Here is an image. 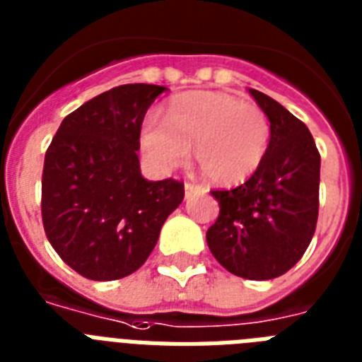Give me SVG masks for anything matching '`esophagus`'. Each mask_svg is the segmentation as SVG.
<instances>
[{
	"mask_svg": "<svg viewBox=\"0 0 362 362\" xmlns=\"http://www.w3.org/2000/svg\"><path fill=\"white\" fill-rule=\"evenodd\" d=\"M203 192V188L199 185H194V183H187L185 185V198H192L194 194H199Z\"/></svg>",
	"mask_w": 362,
	"mask_h": 362,
	"instance_id": "obj_1",
	"label": "esophagus"
}]
</instances>
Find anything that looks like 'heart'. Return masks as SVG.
Segmentation results:
<instances>
[{
  "label": "heart",
  "mask_w": 362,
  "mask_h": 362,
  "mask_svg": "<svg viewBox=\"0 0 362 362\" xmlns=\"http://www.w3.org/2000/svg\"><path fill=\"white\" fill-rule=\"evenodd\" d=\"M272 127L261 107L218 90L181 92L170 100L166 120L146 116L140 146L149 164L172 172L194 159L209 183L231 188L246 183L268 155Z\"/></svg>",
  "instance_id": "heart-1"
}]
</instances>
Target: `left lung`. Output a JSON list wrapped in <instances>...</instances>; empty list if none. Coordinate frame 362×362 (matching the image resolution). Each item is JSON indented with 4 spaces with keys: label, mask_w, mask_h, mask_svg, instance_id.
<instances>
[{
    "label": "left lung",
    "mask_w": 362,
    "mask_h": 362,
    "mask_svg": "<svg viewBox=\"0 0 362 362\" xmlns=\"http://www.w3.org/2000/svg\"><path fill=\"white\" fill-rule=\"evenodd\" d=\"M250 94L270 120V148L246 183L211 192L220 214L207 244L228 272L264 281L291 270L315 235L320 153L303 122L270 95L255 88Z\"/></svg>",
    "instance_id": "left-lung-1"
}]
</instances>
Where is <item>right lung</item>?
I'll return each instance as SVG.
<instances>
[{"label":"right lung","instance_id":"1","mask_svg":"<svg viewBox=\"0 0 362 362\" xmlns=\"http://www.w3.org/2000/svg\"><path fill=\"white\" fill-rule=\"evenodd\" d=\"M166 86L122 85L62 120L42 172V222L59 257L86 279L139 270L166 218L185 198L175 179L148 181L136 151L140 125Z\"/></svg>","mask_w":362,"mask_h":362}]
</instances>
